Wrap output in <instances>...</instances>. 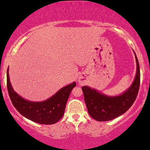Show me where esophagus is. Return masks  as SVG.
Returning a JSON list of instances; mask_svg holds the SVG:
<instances>
[{"instance_id": "esophagus-1", "label": "esophagus", "mask_w": 150, "mask_h": 150, "mask_svg": "<svg viewBox=\"0 0 150 150\" xmlns=\"http://www.w3.org/2000/svg\"><path fill=\"white\" fill-rule=\"evenodd\" d=\"M78 81H79V84H83V80H82V79H81V78H79Z\"/></svg>"}]
</instances>
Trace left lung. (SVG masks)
<instances>
[{"instance_id":"8db88e82","label":"left lung","mask_w":150,"mask_h":150,"mask_svg":"<svg viewBox=\"0 0 150 150\" xmlns=\"http://www.w3.org/2000/svg\"><path fill=\"white\" fill-rule=\"evenodd\" d=\"M134 54L136 62V77L132 85L122 94L108 96L95 88L87 86H82L88 112L95 120L100 122L113 120L125 113L133 105L140 86L139 63L135 52Z\"/></svg>"}]
</instances>
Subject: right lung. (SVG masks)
<instances>
[{
  "instance_id": "right-lung-1",
  "label": "right lung",
  "mask_w": 150,
  "mask_h": 150,
  "mask_svg": "<svg viewBox=\"0 0 150 150\" xmlns=\"http://www.w3.org/2000/svg\"><path fill=\"white\" fill-rule=\"evenodd\" d=\"M7 86L8 93L14 107L26 118L42 125H52L57 122L64 115L66 102L72 89L76 82L63 87L50 98L42 102H33L25 100L14 91L7 71Z\"/></svg>"
}]
</instances>
